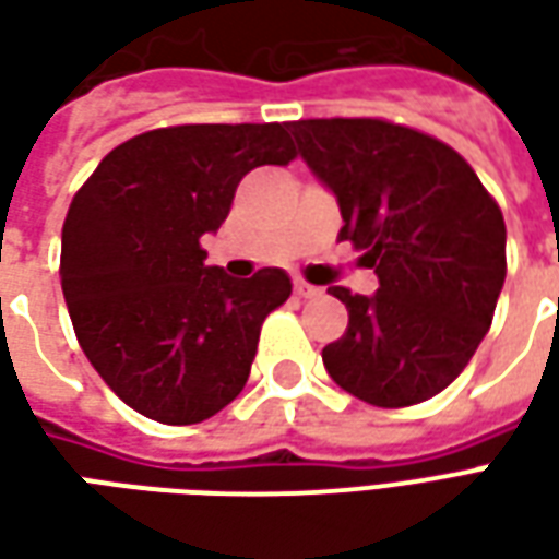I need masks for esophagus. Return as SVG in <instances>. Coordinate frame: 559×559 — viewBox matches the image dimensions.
<instances>
[{
	"label": "esophagus",
	"mask_w": 559,
	"mask_h": 559,
	"mask_svg": "<svg viewBox=\"0 0 559 559\" xmlns=\"http://www.w3.org/2000/svg\"><path fill=\"white\" fill-rule=\"evenodd\" d=\"M293 290H296V296H302V299H314V296H320V287H314V284H308V281L302 278L293 281Z\"/></svg>",
	"instance_id": "34e87169"
}]
</instances>
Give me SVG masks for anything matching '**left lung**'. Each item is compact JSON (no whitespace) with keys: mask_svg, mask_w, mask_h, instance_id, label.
Wrapping results in <instances>:
<instances>
[{"mask_svg":"<svg viewBox=\"0 0 559 559\" xmlns=\"http://www.w3.org/2000/svg\"><path fill=\"white\" fill-rule=\"evenodd\" d=\"M380 287H329L350 311L323 347L329 377L374 407H411L455 380L506 281L503 212L455 148L383 119L290 122Z\"/></svg>","mask_w":559,"mask_h":559,"instance_id":"1","label":"left lung"}]
</instances>
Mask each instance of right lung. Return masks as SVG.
<instances>
[{
	"label": "right lung",
	"instance_id": "obj_1",
	"mask_svg": "<svg viewBox=\"0 0 559 559\" xmlns=\"http://www.w3.org/2000/svg\"><path fill=\"white\" fill-rule=\"evenodd\" d=\"M287 128L146 131L104 155L71 200L68 314L92 368L148 419L194 425L224 411L248 383L263 320L290 296L284 269L233 278L200 248L245 173L296 158Z\"/></svg>",
	"mask_w": 559,
	"mask_h": 559
}]
</instances>
